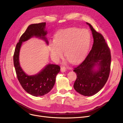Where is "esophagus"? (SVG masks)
Wrapping results in <instances>:
<instances>
[{"instance_id":"34e87169","label":"esophagus","mask_w":123,"mask_h":123,"mask_svg":"<svg viewBox=\"0 0 123 123\" xmlns=\"http://www.w3.org/2000/svg\"><path fill=\"white\" fill-rule=\"evenodd\" d=\"M61 71L62 72H65L66 71V68L65 66H62L61 67Z\"/></svg>"}]
</instances>
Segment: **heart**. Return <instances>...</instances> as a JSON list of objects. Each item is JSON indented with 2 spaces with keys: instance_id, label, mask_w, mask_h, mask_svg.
I'll return each mask as SVG.
<instances>
[{
  "instance_id": "1",
  "label": "heart",
  "mask_w": 123,
  "mask_h": 123,
  "mask_svg": "<svg viewBox=\"0 0 123 123\" xmlns=\"http://www.w3.org/2000/svg\"><path fill=\"white\" fill-rule=\"evenodd\" d=\"M91 42V35L87 29L72 27L62 29L55 35V41L49 45L50 55L55 61L65 56L72 63L80 61L87 53Z\"/></svg>"
}]
</instances>
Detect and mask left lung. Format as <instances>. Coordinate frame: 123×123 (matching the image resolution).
I'll return each instance as SVG.
<instances>
[{
  "instance_id": "obj_1",
  "label": "left lung",
  "mask_w": 123,
  "mask_h": 123,
  "mask_svg": "<svg viewBox=\"0 0 123 123\" xmlns=\"http://www.w3.org/2000/svg\"><path fill=\"white\" fill-rule=\"evenodd\" d=\"M94 43L86 58L74 68L77 75L74 88L79 94L91 96L97 93L104 86L110 72V50L103 36L97 32L90 23ZM98 67L97 70L94 68Z\"/></svg>"
}]
</instances>
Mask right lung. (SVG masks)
<instances>
[{
  "label": "right lung",
  "instance_id": "obj_1",
  "mask_svg": "<svg viewBox=\"0 0 123 123\" xmlns=\"http://www.w3.org/2000/svg\"><path fill=\"white\" fill-rule=\"evenodd\" d=\"M45 22L30 25L17 43L13 55L14 65L19 83L26 92L36 97L43 96L51 91L55 84L56 77L60 72V67L58 65L48 64L38 74L28 76L20 66L19 55L22 42L33 36L43 39L48 44L45 37L47 34V31L45 30Z\"/></svg>",
  "mask_w": 123,
  "mask_h": 123
}]
</instances>
